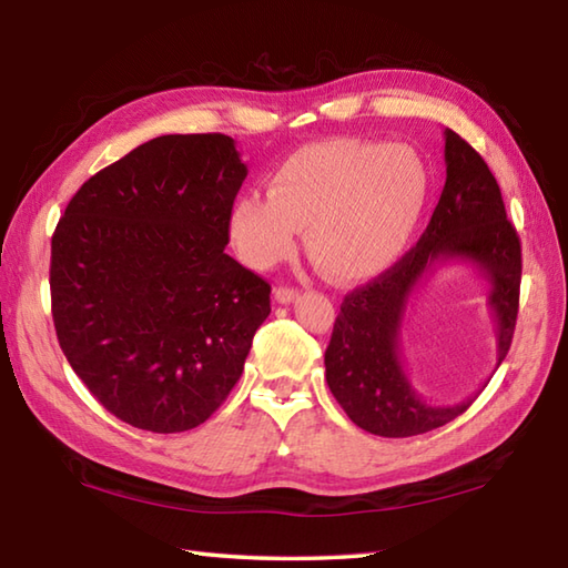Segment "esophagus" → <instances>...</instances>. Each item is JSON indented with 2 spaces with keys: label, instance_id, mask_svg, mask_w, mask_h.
Returning <instances> with one entry per match:
<instances>
[{
  "label": "esophagus",
  "instance_id": "esophagus-1",
  "mask_svg": "<svg viewBox=\"0 0 568 568\" xmlns=\"http://www.w3.org/2000/svg\"><path fill=\"white\" fill-rule=\"evenodd\" d=\"M275 300H277V303H281V305H291V303H295V300H297V287H287V285H281V287H275Z\"/></svg>",
  "mask_w": 568,
  "mask_h": 568
}]
</instances>
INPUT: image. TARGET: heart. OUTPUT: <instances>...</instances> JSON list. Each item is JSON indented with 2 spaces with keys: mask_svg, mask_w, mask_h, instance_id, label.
<instances>
[{
  "mask_svg": "<svg viewBox=\"0 0 568 568\" xmlns=\"http://www.w3.org/2000/svg\"><path fill=\"white\" fill-rule=\"evenodd\" d=\"M429 178L419 155L397 143L327 139L275 168L268 195H244L229 212V236L251 268L291 256L297 229L324 273L364 281L400 258L425 212Z\"/></svg>",
  "mask_w": 568,
  "mask_h": 568,
  "instance_id": "obj_1",
  "label": "heart"
}]
</instances>
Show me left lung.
I'll return each instance as SVG.
<instances>
[{
    "instance_id": "1",
    "label": "left lung",
    "mask_w": 568,
    "mask_h": 568,
    "mask_svg": "<svg viewBox=\"0 0 568 568\" xmlns=\"http://www.w3.org/2000/svg\"><path fill=\"white\" fill-rule=\"evenodd\" d=\"M444 163L446 183L425 234L390 271L344 297L324 354L329 390L344 413L378 437H415L444 427L466 413L480 393L439 405L417 393L405 373V312L409 297L437 265L466 263L488 281V307L496 320V368L513 342L523 251L505 214L498 180L452 129H444Z\"/></svg>"
}]
</instances>
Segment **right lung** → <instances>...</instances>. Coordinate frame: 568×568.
I'll return each instance as SVG.
<instances>
[{"label": "right lung", "instance_id": "right-lung-1", "mask_svg": "<svg viewBox=\"0 0 568 568\" xmlns=\"http://www.w3.org/2000/svg\"><path fill=\"white\" fill-rule=\"evenodd\" d=\"M248 173L224 134H168L92 175L51 241L60 348L131 427L202 425L244 371L271 285L224 251Z\"/></svg>", "mask_w": 568, "mask_h": 568}]
</instances>
